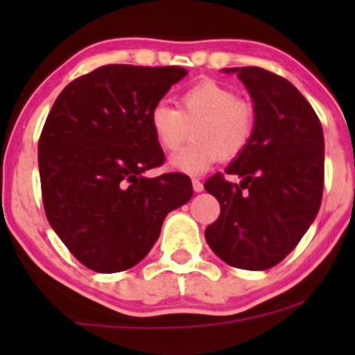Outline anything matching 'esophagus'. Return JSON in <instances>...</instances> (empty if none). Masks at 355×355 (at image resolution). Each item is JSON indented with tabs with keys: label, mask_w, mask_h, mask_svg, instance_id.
<instances>
[{
	"label": "esophagus",
	"mask_w": 355,
	"mask_h": 355,
	"mask_svg": "<svg viewBox=\"0 0 355 355\" xmlns=\"http://www.w3.org/2000/svg\"><path fill=\"white\" fill-rule=\"evenodd\" d=\"M191 187H193L195 191H202L203 190V183L198 180V178H191Z\"/></svg>",
	"instance_id": "34e87169"
}]
</instances>
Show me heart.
<instances>
[{
  "label": "heart",
  "instance_id": "heart-1",
  "mask_svg": "<svg viewBox=\"0 0 355 355\" xmlns=\"http://www.w3.org/2000/svg\"><path fill=\"white\" fill-rule=\"evenodd\" d=\"M150 128L164 152H175L190 135L193 140L177 155L172 166L182 173H205L220 158L232 160L250 146L257 132V112L250 101L217 80L203 78L178 96V108L158 101L150 110Z\"/></svg>",
  "mask_w": 355,
  "mask_h": 355
}]
</instances>
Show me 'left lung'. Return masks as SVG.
Segmentation results:
<instances>
[{
	"instance_id": "obj_1",
	"label": "left lung",
	"mask_w": 355,
	"mask_h": 355,
	"mask_svg": "<svg viewBox=\"0 0 355 355\" xmlns=\"http://www.w3.org/2000/svg\"><path fill=\"white\" fill-rule=\"evenodd\" d=\"M243 81L257 112L248 148L205 190L220 215L205 229L211 250L245 270H267L291 254L304 237L324 191V133L317 113L291 81L259 67L232 68Z\"/></svg>"
}]
</instances>
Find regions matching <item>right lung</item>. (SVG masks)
<instances>
[{
    "mask_svg": "<svg viewBox=\"0 0 355 355\" xmlns=\"http://www.w3.org/2000/svg\"><path fill=\"white\" fill-rule=\"evenodd\" d=\"M187 70L105 64L64 87L38 141L48 222L78 262L115 274L145 259L168 211L193 195L185 173L146 178L165 153L150 110Z\"/></svg>",
    "mask_w": 355,
    "mask_h": 355,
    "instance_id": "1",
    "label": "right lung"
}]
</instances>
